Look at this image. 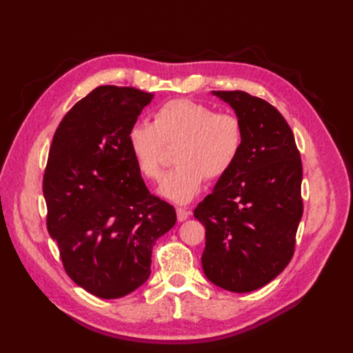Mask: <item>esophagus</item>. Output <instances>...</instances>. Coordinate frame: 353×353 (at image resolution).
Instances as JSON below:
<instances>
[{
    "mask_svg": "<svg viewBox=\"0 0 353 353\" xmlns=\"http://www.w3.org/2000/svg\"><path fill=\"white\" fill-rule=\"evenodd\" d=\"M191 215V212L188 209H184V208H178L176 209V216H178V221L179 222H184L185 219H188Z\"/></svg>",
    "mask_w": 353,
    "mask_h": 353,
    "instance_id": "esophagus-1",
    "label": "esophagus"
}]
</instances>
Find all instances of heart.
<instances>
[{
	"label": "heart",
	"mask_w": 353,
	"mask_h": 353,
	"mask_svg": "<svg viewBox=\"0 0 353 353\" xmlns=\"http://www.w3.org/2000/svg\"><path fill=\"white\" fill-rule=\"evenodd\" d=\"M174 163L159 193L184 205L193 200L206 179L225 176L237 163L244 145V126L230 112L176 99L156 110L152 122H138L128 132V145L140 174L159 181L165 165V145H175Z\"/></svg>",
	"instance_id": "b5f03b06"
}]
</instances>
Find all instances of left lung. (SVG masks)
Instances as JSON below:
<instances>
[{
  "label": "left lung",
  "instance_id": "8db88e82",
  "mask_svg": "<svg viewBox=\"0 0 353 353\" xmlns=\"http://www.w3.org/2000/svg\"><path fill=\"white\" fill-rule=\"evenodd\" d=\"M244 126L237 163L200 201L208 280L234 293L258 290L290 263L303 201L302 160L292 128L274 105L244 91H213Z\"/></svg>",
  "mask_w": 353,
  "mask_h": 353
}]
</instances>
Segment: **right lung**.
<instances>
[{
	"mask_svg": "<svg viewBox=\"0 0 353 353\" xmlns=\"http://www.w3.org/2000/svg\"><path fill=\"white\" fill-rule=\"evenodd\" d=\"M153 97L101 85L66 113L50 147L42 181L47 230L66 274L101 299L147 281L153 245L176 222L174 206L150 194L128 145Z\"/></svg>",
	"mask_w": 353,
	"mask_h": 353,
	"instance_id": "obj_1",
	"label": "right lung"
}]
</instances>
